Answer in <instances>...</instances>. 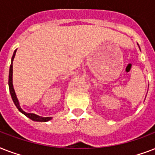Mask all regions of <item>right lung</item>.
I'll use <instances>...</instances> for the list:
<instances>
[{
    "label": "right lung",
    "instance_id": "add662e5",
    "mask_svg": "<svg viewBox=\"0 0 155 155\" xmlns=\"http://www.w3.org/2000/svg\"><path fill=\"white\" fill-rule=\"evenodd\" d=\"M16 51H17V50H15L14 52H13V57H12V60H11L10 68H9V73H8V87H9V92H10L11 97H12V100H13V103H14L16 107L18 108V109L20 111L21 113H23L24 115L26 116L27 117H29L32 120H35V121H41V122H46V121H48V120H51V117H40V116L36 115V114H34V113H25V112H24V111L21 108L20 105H19V102H18V98H17V97H16L15 91L13 89V61L14 57H15Z\"/></svg>",
    "mask_w": 155,
    "mask_h": 155
}]
</instances>
